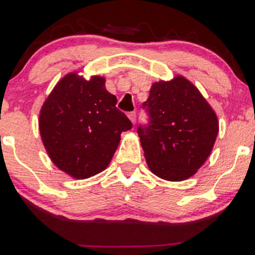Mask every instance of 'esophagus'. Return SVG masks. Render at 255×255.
Masks as SVG:
<instances>
[{
  "instance_id": "obj_1",
  "label": "esophagus",
  "mask_w": 255,
  "mask_h": 255,
  "mask_svg": "<svg viewBox=\"0 0 255 255\" xmlns=\"http://www.w3.org/2000/svg\"><path fill=\"white\" fill-rule=\"evenodd\" d=\"M128 118H129V120L131 121V124H135V120H136V113L135 111H131V113L128 114Z\"/></svg>"
}]
</instances>
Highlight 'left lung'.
Segmentation results:
<instances>
[{
    "label": "left lung",
    "mask_w": 255,
    "mask_h": 255,
    "mask_svg": "<svg viewBox=\"0 0 255 255\" xmlns=\"http://www.w3.org/2000/svg\"><path fill=\"white\" fill-rule=\"evenodd\" d=\"M142 108L147 125H139L148 168L158 177L183 181L193 176L211 153L218 120L197 87L183 77L152 85Z\"/></svg>",
    "instance_id": "1"
}]
</instances>
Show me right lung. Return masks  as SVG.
<instances>
[{"instance_id": "obj_1", "label": "right lung", "mask_w": 255, "mask_h": 255, "mask_svg": "<svg viewBox=\"0 0 255 255\" xmlns=\"http://www.w3.org/2000/svg\"><path fill=\"white\" fill-rule=\"evenodd\" d=\"M104 84L102 77L85 80L77 73L67 74L40 110L44 147L54 164L72 177L87 178L103 171L118 148L121 133L131 128Z\"/></svg>"}]
</instances>
